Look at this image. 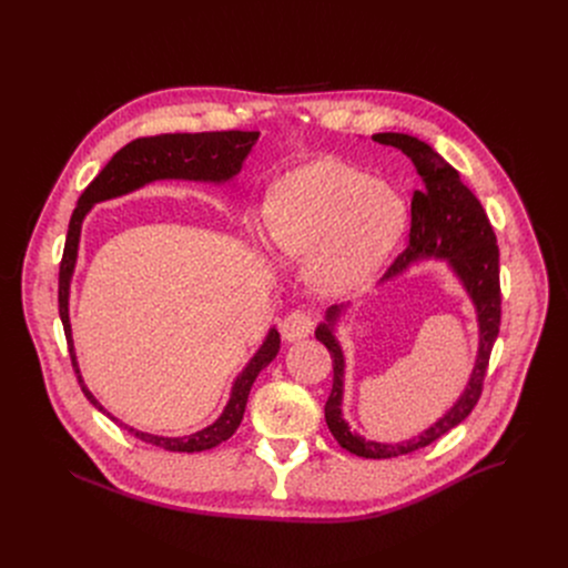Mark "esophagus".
Here are the masks:
<instances>
[{"mask_svg": "<svg viewBox=\"0 0 568 568\" xmlns=\"http://www.w3.org/2000/svg\"><path fill=\"white\" fill-rule=\"evenodd\" d=\"M312 326H314V318L310 312L305 310H294L290 312L283 323H281V335L287 344H294V342H301L305 339L310 333H312Z\"/></svg>", "mask_w": 568, "mask_h": 568, "instance_id": "esophagus-1", "label": "esophagus"}]
</instances>
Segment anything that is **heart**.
<instances>
[{"instance_id": "1", "label": "heart", "mask_w": 568, "mask_h": 568, "mask_svg": "<svg viewBox=\"0 0 568 568\" xmlns=\"http://www.w3.org/2000/svg\"><path fill=\"white\" fill-rule=\"evenodd\" d=\"M263 226L278 256L307 261L316 292L344 296L362 290L390 254L404 204L371 175L337 159H314L272 184Z\"/></svg>"}]
</instances>
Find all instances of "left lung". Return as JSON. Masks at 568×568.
I'll use <instances>...</instances> for the list:
<instances>
[{
	"mask_svg": "<svg viewBox=\"0 0 568 568\" xmlns=\"http://www.w3.org/2000/svg\"><path fill=\"white\" fill-rule=\"evenodd\" d=\"M373 141L382 145H393L407 154L423 182L420 191H416L412 200L409 247L395 258V263L384 274L382 283L402 276L420 261H445L452 274L467 292L478 323V351L474 368L463 393L443 414V418H438L420 436H414L409 440L377 443L366 440L364 436L351 432V425L344 420L342 402L346 357L337 339V326L348 305H333L326 310V318L316 326L314 337L331 351L333 357L335 377L331 397L326 402L328 429L335 436V440L351 454H357L362 458H393L432 445L443 434L463 423L471 414L474 404L478 402L485 368H488L490 353L501 326L499 247L497 235L480 202L460 182L458 171L452 169L429 143L420 141L418 136L399 132H379L373 134Z\"/></svg>",
	"mask_w": 568,
	"mask_h": 568,
	"instance_id": "left-lung-1",
	"label": "left lung"
}]
</instances>
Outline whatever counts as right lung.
<instances>
[{
  "mask_svg": "<svg viewBox=\"0 0 568 568\" xmlns=\"http://www.w3.org/2000/svg\"><path fill=\"white\" fill-rule=\"evenodd\" d=\"M261 132H242V130H229V132H197V134H159V136H143L134 139L128 145H123L110 161L108 166L94 178V182L80 195L71 220L69 231L64 240V252L60 263V278H58V310L60 321L64 328L71 364L78 377L80 388L88 395V399L94 404L99 412H103L108 418L119 423L123 429H128L132 436H136L143 443L164 447L169 452H204L213 449L220 443L229 440L235 429L242 423L247 407L250 390L258 377V373L274 362V357L281 351V335L276 328H270L265 342L254 353V357L247 362V366L237 373L231 386V395L224 412L220 418L191 434V436H156L148 432H139L119 418H114L103 404L92 395V390L85 386L83 375H80V366L75 359V346L71 337V321H69V290L71 278L78 261V245H80V229L88 213L94 204L114 200L121 195H128L132 191H139L152 182L161 180H186V182H204V184H229L233 182L242 166H245V159L254 150Z\"/></svg>",
  "mask_w": 568,
  "mask_h": 568,
  "instance_id": "add662e5",
  "label": "right lung"
}]
</instances>
